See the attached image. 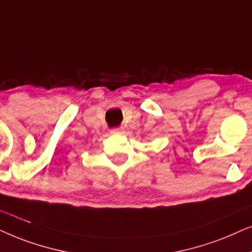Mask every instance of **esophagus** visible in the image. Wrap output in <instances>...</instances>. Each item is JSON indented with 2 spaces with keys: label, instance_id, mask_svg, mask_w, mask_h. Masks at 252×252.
Segmentation results:
<instances>
[{
  "label": "esophagus",
  "instance_id": "esophagus-1",
  "mask_svg": "<svg viewBox=\"0 0 252 252\" xmlns=\"http://www.w3.org/2000/svg\"><path fill=\"white\" fill-rule=\"evenodd\" d=\"M112 133H122L123 132V128H114L110 130Z\"/></svg>",
  "mask_w": 252,
  "mask_h": 252
}]
</instances>
